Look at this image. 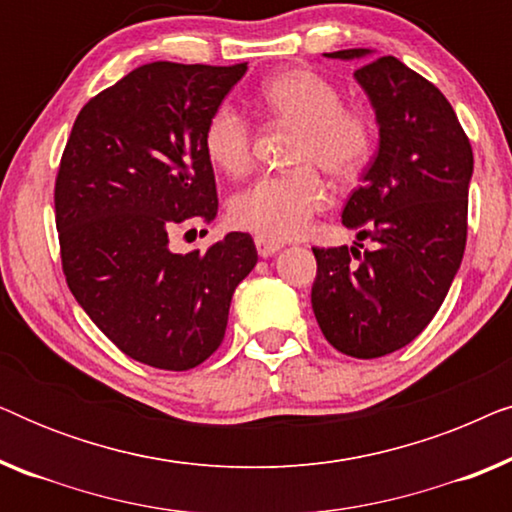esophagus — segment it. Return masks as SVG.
Instances as JSON below:
<instances>
[{
	"label": "esophagus",
	"mask_w": 512,
	"mask_h": 512,
	"mask_svg": "<svg viewBox=\"0 0 512 512\" xmlns=\"http://www.w3.org/2000/svg\"><path fill=\"white\" fill-rule=\"evenodd\" d=\"M254 242H256L258 256H263V258H268V256H275L277 251L282 249V244L275 242V240H268V237H261V235H258Z\"/></svg>",
	"instance_id": "esophagus-1"
}]
</instances>
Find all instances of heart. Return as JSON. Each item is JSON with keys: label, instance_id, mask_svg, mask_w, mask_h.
Returning <instances> with one entry per match:
<instances>
[{"label": "heart", "instance_id": "1", "mask_svg": "<svg viewBox=\"0 0 512 512\" xmlns=\"http://www.w3.org/2000/svg\"><path fill=\"white\" fill-rule=\"evenodd\" d=\"M270 116L300 128L293 146L298 170L265 174L230 202L235 226L268 240H291L305 233L312 216L326 207L328 193L314 167L328 177L349 181L373 156L375 125L366 111L342 107L340 90L310 69H286L268 79L258 93ZM251 123L233 107L216 109L205 128V151L230 177L251 165Z\"/></svg>", "mask_w": 512, "mask_h": 512}]
</instances>
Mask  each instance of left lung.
<instances>
[{"label": "left lung", "mask_w": 512, "mask_h": 512, "mask_svg": "<svg viewBox=\"0 0 512 512\" xmlns=\"http://www.w3.org/2000/svg\"><path fill=\"white\" fill-rule=\"evenodd\" d=\"M359 60L380 146L349 195L342 223L373 251L317 249L312 310L324 338L354 359H377L417 338L443 305L466 247L473 151L452 104L394 55L370 48L324 53Z\"/></svg>", "instance_id": "obj_1"}]
</instances>
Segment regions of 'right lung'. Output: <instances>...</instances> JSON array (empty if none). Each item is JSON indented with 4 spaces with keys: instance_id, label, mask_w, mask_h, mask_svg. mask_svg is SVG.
<instances>
[{
    "instance_id": "1",
    "label": "right lung",
    "mask_w": 512,
    "mask_h": 512,
    "mask_svg": "<svg viewBox=\"0 0 512 512\" xmlns=\"http://www.w3.org/2000/svg\"><path fill=\"white\" fill-rule=\"evenodd\" d=\"M247 62H151L76 116L55 179V226L69 291L130 359L188 370L223 342L230 300L258 261L247 233L174 254L179 223L219 212L209 118Z\"/></svg>"
}]
</instances>
